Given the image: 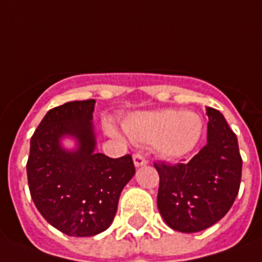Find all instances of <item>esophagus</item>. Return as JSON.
Listing matches in <instances>:
<instances>
[{
  "label": "esophagus",
  "mask_w": 262,
  "mask_h": 262,
  "mask_svg": "<svg viewBox=\"0 0 262 262\" xmlns=\"http://www.w3.org/2000/svg\"><path fill=\"white\" fill-rule=\"evenodd\" d=\"M133 159L135 167H142V165H146V164H147V160H146L142 154H134Z\"/></svg>",
  "instance_id": "1"
}]
</instances>
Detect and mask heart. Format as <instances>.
I'll use <instances>...</instances> for the list:
<instances>
[{
  "instance_id": "heart-1",
  "label": "heart",
  "mask_w": 262,
  "mask_h": 262,
  "mask_svg": "<svg viewBox=\"0 0 262 262\" xmlns=\"http://www.w3.org/2000/svg\"><path fill=\"white\" fill-rule=\"evenodd\" d=\"M127 137L139 145H154L157 153L167 160L187 156L198 145L204 123L200 115L179 109H161L151 112H138L123 123ZM108 133L117 137L116 128L106 124Z\"/></svg>"
}]
</instances>
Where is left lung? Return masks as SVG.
<instances>
[{
	"mask_svg": "<svg viewBox=\"0 0 262 262\" xmlns=\"http://www.w3.org/2000/svg\"><path fill=\"white\" fill-rule=\"evenodd\" d=\"M208 142L188 163H154L157 206L172 230L198 232L223 219L238 195L242 157L236 135L217 109L206 108Z\"/></svg>",
	"mask_w": 262,
	"mask_h": 262,
	"instance_id": "8db88e82",
	"label": "left lung"
}]
</instances>
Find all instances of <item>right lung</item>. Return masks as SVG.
<instances>
[{
	"label": "right lung",
	"mask_w": 262,
	"mask_h": 262,
	"mask_svg": "<svg viewBox=\"0 0 262 262\" xmlns=\"http://www.w3.org/2000/svg\"><path fill=\"white\" fill-rule=\"evenodd\" d=\"M95 99L50 109L30 143L27 178L39 213L68 236H94L112 224L121 190L135 173L133 157L111 159L95 151ZM74 137L77 149L61 146Z\"/></svg>",
	"instance_id": "right-lung-1"
}]
</instances>
